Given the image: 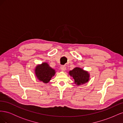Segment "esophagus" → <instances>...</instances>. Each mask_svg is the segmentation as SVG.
<instances>
[{"label":"esophagus","mask_w":123,"mask_h":123,"mask_svg":"<svg viewBox=\"0 0 123 123\" xmlns=\"http://www.w3.org/2000/svg\"><path fill=\"white\" fill-rule=\"evenodd\" d=\"M61 70L62 71H65L66 69V66H62L61 67Z\"/></svg>","instance_id":"34e87169"}]
</instances>
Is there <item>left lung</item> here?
<instances>
[{
	"instance_id": "left-lung-1",
	"label": "left lung",
	"mask_w": 123,
	"mask_h": 123,
	"mask_svg": "<svg viewBox=\"0 0 123 123\" xmlns=\"http://www.w3.org/2000/svg\"><path fill=\"white\" fill-rule=\"evenodd\" d=\"M69 74L74 80V84L80 86L88 83L90 80V73L80 67H75L69 71Z\"/></svg>"
}]
</instances>
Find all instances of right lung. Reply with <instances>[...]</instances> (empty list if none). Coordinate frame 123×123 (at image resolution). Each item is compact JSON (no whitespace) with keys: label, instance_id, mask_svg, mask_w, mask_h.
I'll list each match as a JSON object with an SVG mask.
<instances>
[{"label":"right lung","instance_id":"right-lung-1","mask_svg":"<svg viewBox=\"0 0 123 123\" xmlns=\"http://www.w3.org/2000/svg\"><path fill=\"white\" fill-rule=\"evenodd\" d=\"M34 72L38 80L44 84L49 83L56 73L55 70L52 68L46 62L36 65Z\"/></svg>","mask_w":123,"mask_h":123}]
</instances>
